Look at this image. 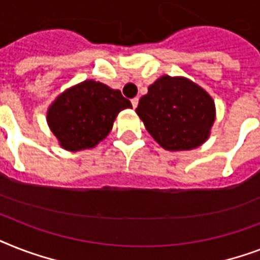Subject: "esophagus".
Returning a JSON list of instances; mask_svg holds the SVG:
<instances>
[{
  "label": "esophagus",
  "mask_w": 260,
  "mask_h": 260,
  "mask_svg": "<svg viewBox=\"0 0 260 260\" xmlns=\"http://www.w3.org/2000/svg\"><path fill=\"white\" fill-rule=\"evenodd\" d=\"M131 102H132V106H134V108H136V106H138V104H139V98L138 97L132 98V100H131Z\"/></svg>",
  "instance_id": "1"
}]
</instances>
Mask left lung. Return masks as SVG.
<instances>
[{"label": "left lung", "instance_id": "obj_1", "mask_svg": "<svg viewBox=\"0 0 260 260\" xmlns=\"http://www.w3.org/2000/svg\"><path fill=\"white\" fill-rule=\"evenodd\" d=\"M136 113L159 146L169 151H187L208 140L216 106L197 83L163 75L140 98Z\"/></svg>", "mask_w": 260, "mask_h": 260}]
</instances>
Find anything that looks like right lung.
Masks as SVG:
<instances>
[{
	"instance_id": "right-lung-1",
	"label": "right lung",
	"mask_w": 260,
	"mask_h": 260,
	"mask_svg": "<svg viewBox=\"0 0 260 260\" xmlns=\"http://www.w3.org/2000/svg\"><path fill=\"white\" fill-rule=\"evenodd\" d=\"M132 108L120 90L93 79L63 91L47 112V122L67 151L89 150L109 135L122 109Z\"/></svg>"
}]
</instances>
